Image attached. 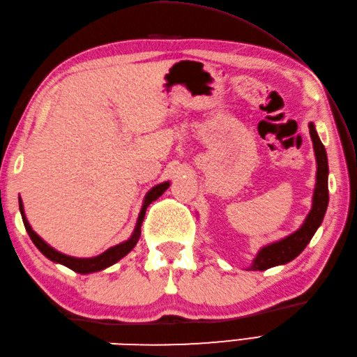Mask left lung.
Segmentation results:
<instances>
[{"mask_svg":"<svg viewBox=\"0 0 357 357\" xmlns=\"http://www.w3.org/2000/svg\"><path fill=\"white\" fill-rule=\"evenodd\" d=\"M308 128L310 136H312L313 141L317 164L312 210H310V213L307 215L304 224H302L294 233L288 234V236L282 238L280 241L271 242L268 245H264L259 252H257L248 270L264 271L267 268L276 267V265H284L293 261L296 256H299L304 252V248L307 247L308 242L312 241L316 230L319 229V225L322 224L325 211H327L328 207V159L324 144L321 142L319 136H317L314 124L310 123Z\"/></svg>","mask_w":357,"mask_h":357,"instance_id":"left-lung-1","label":"left lung"}]
</instances>
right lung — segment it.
<instances>
[{"label": "right lung", "mask_w": 357, "mask_h": 357, "mask_svg": "<svg viewBox=\"0 0 357 357\" xmlns=\"http://www.w3.org/2000/svg\"><path fill=\"white\" fill-rule=\"evenodd\" d=\"M170 187V183L167 181V183H161L155 185L151 190H149V193L146 195V198H144V202H142V207H141V211H139V216H138V221H136V225H135V230L132 233V236L128 238L127 241L121 242V244L115 245V247H110L109 250H105L104 253H101L100 256H95V257H73V256H67L64 253H59L58 250L52 248L47 242L43 241L38 234L32 230V227H30L27 218L24 215V207H22V201L20 198V211H21V216H22V222H24V227L26 230L29 233L30 239H32L33 244L36 245V248L40 250V252L45 256L49 257L50 261L56 262V264H61V265H66L67 268H70L73 271L77 273H81V275H87V273H95V271H101L104 268L110 267V265L116 264L119 259H123V257L130 253L133 247L136 245V242L139 241V236H141V225H142V221H144V216H146V210L147 207L150 206L151 202L156 201L159 196H161L167 188Z\"/></svg>", "instance_id": "obj_1"}]
</instances>
